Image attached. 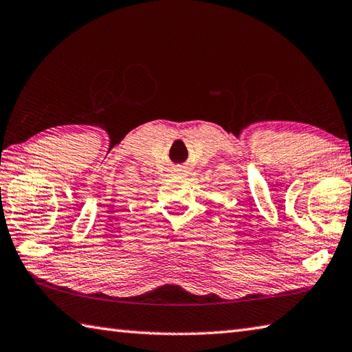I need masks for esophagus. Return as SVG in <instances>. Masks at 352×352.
Masks as SVG:
<instances>
[{
    "instance_id": "1",
    "label": "esophagus",
    "mask_w": 352,
    "mask_h": 352,
    "mask_svg": "<svg viewBox=\"0 0 352 352\" xmlns=\"http://www.w3.org/2000/svg\"><path fill=\"white\" fill-rule=\"evenodd\" d=\"M174 172H175V174L183 177V175L188 174V168H186V166H180V164H178V166H175V168H174Z\"/></svg>"
}]
</instances>
